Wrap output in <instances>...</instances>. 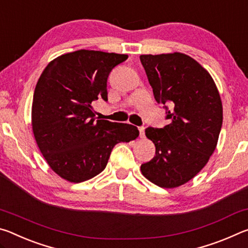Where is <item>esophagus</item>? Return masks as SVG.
Masks as SVG:
<instances>
[{
	"mask_svg": "<svg viewBox=\"0 0 248 248\" xmlns=\"http://www.w3.org/2000/svg\"><path fill=\"white\" fill-rule=\"evenodd\" d=\"M140 138H144V127H139Z\"/></svg>",
	"mask_w": 248,
	"mask_h": 248,
	"instance_id": "obj_1",
	"label": "esophagus"
}]
</instances>
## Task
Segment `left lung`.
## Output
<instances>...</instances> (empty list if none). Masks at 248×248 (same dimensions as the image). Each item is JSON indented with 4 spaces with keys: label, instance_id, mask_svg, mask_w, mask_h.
Listing matches in <instances>:
<instances>
[{
    "label": "left lung",
    "instance_id": "left-lung-1",
    "mask_svg": "<svg viewBox=\"0 0 248 248\" xmlns=\"http://www.w3.org/2000/svg\"><path fill=\"white\" fill-rule=\"evenodd\" d=\"M140 60L155 100L164 105L170 120L163 128L145 129L155 155L141 171L159 187H178L194 178L215 152L223 120L219 92L208 71L187 54H143Z\"/></svg>",
    "mask_w": 248,
    "mask_h": 248
}]
</instances>
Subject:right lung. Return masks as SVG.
<instances>
[{"mask_svg": "<svg viewBox=\"0 0 248 248\" xmlns=\"http://www.w3.org/2000/svg\"><path fill=\"white\" fill-rule=\"evenodd\" d=\"M127 54L78 50L58 57L37 82L32 131L52 170L82 183L105 170L114 146L139 136L137 127L98 119L92 103L108 102L107 79Z\"/></svg>", "mask_w": 248, "mask_h": 248, "instance_id": "right-lung-1", "label": "right lung"}]
</instances>
